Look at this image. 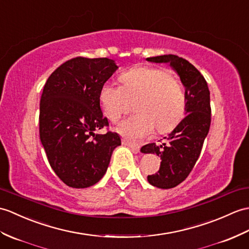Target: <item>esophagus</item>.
Listing matches in <instances>:
<instances>
[{
  "label": "esophagus",
  "instance_id": "1",
  "mask_svg": "<svg viewBox=\"0 0 249 249\" xmlns=\"http://www.w3.org/2000/svg\"><path fill=\"white\" fill-rule=\"evenodd\" d=\"M122 143L124 144V145L129 146L132 151H135V152H138L139 149H140V145H138V144H136V143H132L128 140H126V139H122Z\"/></svg>",
  "mask_w": 249,
  "mask_h": 249
}]
</instances>
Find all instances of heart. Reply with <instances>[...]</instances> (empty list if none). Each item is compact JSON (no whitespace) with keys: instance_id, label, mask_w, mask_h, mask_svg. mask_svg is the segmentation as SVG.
<instances>
[{"instance_id":"b5f03b06","label":"heart","mask_w":249,"mask_h":249,"mask_svg":"<svg viewBox=\"0 0 249 249\" xmlns=\"http://www.w3.org/2000/svg\"><path fill=\"white\" fill-rule=\"evenodd\" d=\"M122 86L105 83L100 91L104 114L118 123L129 111L130 101H137L134 115L118 127L131 141L149 136L155 127L159 132L172 130L186 112L187 97L182 84L162 68L138 67L121 76Z\"/></svg>"}]
</instances>
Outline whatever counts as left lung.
Segmentation results:
<instances>
[{
	"label": "left lung",
	"mask_w": 249,
	"mask_h": 249,
	"mask_svg": "<svg viewBox=\"0 0 249 249\" xmlns=\"http://www.w3.org/2000/svg\"><path fill=\"white\" fill-rule=\"evenodd\" d=\"M148 61L169 62L186 87L188 113L160 144L149 143L141 152L158 155L159 171L147 176L148 182L161 189H171L186 179L197 161L211 124L210 91L206 79L192 63L177 55L149 57Z\"/></svg>",
	"instance_id": "1"
}]
</instances>
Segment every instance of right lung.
<instances>
[{
    "instance_id": "1",
    "label": "right lung",
    "mask_w": 249,
    "mask_h": 249,
    "mask_svg": "<svg viewBox=\"0 0 249 249\" xmlns=\"http://www.w3.org/2000/svg\"><path fill=\"white\" fill-rule=\"evenodd\" d=\"M118 69L114 60L75 57L50 75L40 100V140L52 169L72 188L93 186L105 175L121 138L108 130L100 91ZM107 132L95 134L97 129Z\"/></svg>"
}]
</instances>
